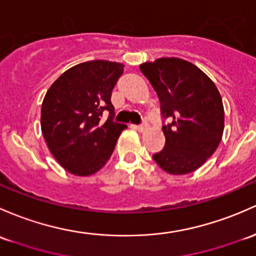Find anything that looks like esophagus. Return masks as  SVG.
I'll return each mask as SVG.
<instances>
[{"mask_svg":"<svg viewBox=\"0 0 256 256\" xmlns=\"http://www.w3.org/2000/svg\"><path fill=\"white\" fill-rule=\"evenodd\" d=\"M147 128H148V124H147V121H144V122H142L141 125H137L136 126V130L140 131V132H144V131L146 130Z\"/></svg>","mask_w":256,"mask_h":256,"instance_id":"1","label":"esophagus"}]
</instances>
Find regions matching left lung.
<instances>
[{"label":"left lung","instance_id":"8db88e82","mask_svg":"<svg viewBox=\"0 0 256 256\" xmlns=\"http://www.w3.org/2000/svg\"><path fill=\"white\" fill-rule=\"evenodd\" d=\"M160 103L166 144L153 154L174 176L200 168L218 147L224 128L222 98L212 80L198 66L178 58L140 64Z\"/></svg>","mask_w":256,"mask_h":256}]
</instances>
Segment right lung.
<instances>
[{"label": "right lung", "instance_id": "right-lung-1", "mask_svg": "<svg viewBox=\"0 0 256 256\" xmlns=\"http://www.w3.org/2000/svg\"><path fill=\"white\" fill-rule=\"evenodd\" d=\"M124 64L87 61L64 72L49 88L42 106V132L62 168L80 176L96 173L112 156L128 126L112 120V92ZM110 112L106 120L104 112Z\"/></svg>", "mask_w": 256, "mask_h": 256}]
</instances>
